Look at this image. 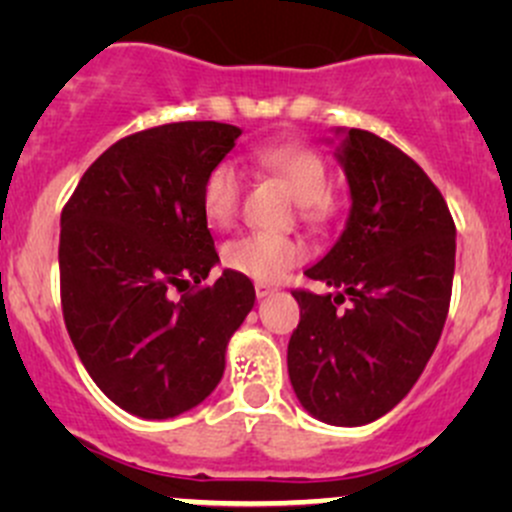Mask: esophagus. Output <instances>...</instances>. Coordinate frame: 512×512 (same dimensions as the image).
<instances>
[{"instance_id": "1", "label": "esophagus", "mask_w": 512, "mask_h": 512, "mask_svg": "<svg viewBox=\"0 0 512 512\" xmlns=\"http://www.w3.org/2000/svg\"><path fill=\"white\" fill-rule=\"evenodd\" d=\"M277 289L272 287V285H265V282H255V294L260 299H265V297H270V294H275Z\"/></svg>"}]
</instances>
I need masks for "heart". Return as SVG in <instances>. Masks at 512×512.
<instances>
[{"label":"heart","mask_w":512,"mask_h":512,"mask_svg":"<svg viewBox=\"0 0 512 512\" xmlns=\"http://www.w3.org/2000/svg\"><path fill=\"white\" fill-rule=\"evenodd\" d=\"M252 160L277 175L297 198L299 215L309 225H324L334 213L329 195V170L324 158L302 143H270L252 153ZM240 203V170L232 160H220L208 170L200 188V205L210 225L232 223ZM307 247L299 237L275 232H247L223 245V265L227 270L255 282H280L292 267L304 262Z\"/></svg>","instance_id":"obj_1"}]
</instances>
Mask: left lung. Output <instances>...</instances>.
I'll use <instances>...</instances> for the list:
<instances>
[{
	"mask_svg": "<svg viewBox=\"0 0 512 512\" xmlns=\"http://www.w3.org/2000/svg\"><path fill=\"white\" fill-rule=\"evenodd\" d=\"M337 136L352 208L332 250L304 272L337 294L294 289L299 324L287 369L314 418L364 426L409 394L441 339L456 225L441 190L404 151L361 128Z\"/></svg>",
	"mask_w": 512,
	"mask_h": 512,
	"instance_id": "left-lung-1",
	"label": "left lung"
}]
</instances>
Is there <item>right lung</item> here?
Returning a JSON list of instances; mask_svg holds the SVG:
<instances>
[{"instance_id":"obj_1","label":"right lung","mask_w":512,"mask_h":512,"mask_svg":"<svg viewBox=\"0 0 512 512\" xmlns=\"http://www.w3.org/2000/svg\"><path fill=\"white\" fill-rule=\"evenodd\" d=\"M240 133L183 121L121 138L61 213L66 329L98 389L133 416L173 418L208 399L255 304L252 282L232 270L203 285L220 257L200 188Z\"/></svg>"}]
</instances>
